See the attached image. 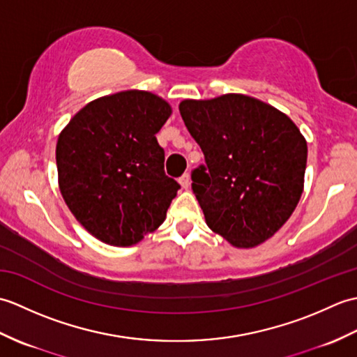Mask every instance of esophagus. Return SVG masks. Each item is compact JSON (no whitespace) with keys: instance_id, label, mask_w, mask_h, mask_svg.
Segmentation results:
<instances>
[{"instance_id":"34e87169","label":"esophagus","mask_w":357,"mask_h":357,"mask_svg":"<svg viewBox=\"0 0 357 357\" xmlns=\"http://www.w3.org/2000/svg\"><path fill=\"white\" fill-rule=\"evenodd\" d=\"M179 184H181V187H183V188H188V187H190V174L184 173L183 176L179 178Z\"/></svg>"}]
</instances>
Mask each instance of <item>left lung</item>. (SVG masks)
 <instances>
[{"instance_id":"8db88e82","label":"left lung","mask_w":357,"mask_h":357,"mask_svg":"<svg viewBox=\"0 0 357 357\" xmlns=\"http://www.w3.org/2000/svg\"><path fill=\"white\" fill-rule=\"evenodd\" d=\"M206 159L192 190L215 233L239 248L259 245L291 216L304 188L307 142L282 112L229 93L179 104Z\"/></svg>"}]
</instances>
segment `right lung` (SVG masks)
<instances>
[{"instance_id": "right-lung-1", "label": "right lung", "mask_w": 357, "mask_h": 357, "mask_svg": "<svg viewBox=\"0 0 357 357\" xmlns=\"http://www.w3.org/2000/svg\"><path fill=\"white\" fill-rule=\"evenodd\" d=\"M170 113L159 96L126 90L89 102L59 135V190L105 244L133 245L164 222L181 188L165 174L156 139Z\"/></svg>"}]
</instances>
